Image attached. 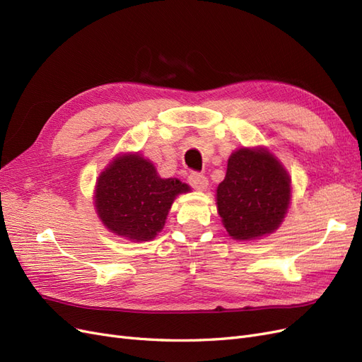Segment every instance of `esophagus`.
<instances>
[{
  "label": "esophagus",
  "mask_w": 362,
  "mask_h": 362,
  "mask_svg": "<svg viewBox=\"0 0 362 362\" xmlns=\"http://www.w3.org/2000/svg\"><path fill=\"white\" fill-rule=\"evenodd\" d=\"M189 182H190V185H192L193 189L201 190V192L208 187V180H206V177H205V175H202V173H198V172L190 173Z\"/></svg>",
  "instance_id": "esophagus-1"
}]
</instances>
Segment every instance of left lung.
<instances>
[{"label": "left lung", "mask_w": 362, "mask_h": 362, "mask_svg": "<svg viewBox=\"0 0 362 362\" xmlns=\"http://www.w3.org/2000/svg\"><path fill=\"white\" fill-rule=\"evenodd\" d=\"M216 196L228 234L245 242L279 228L290 205L291 180L266 148H240L229 157Z\"/></svg>", "instance_id": "1"}]
</instances>
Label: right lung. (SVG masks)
<instances>
[{
  "mask_svg": "<svg viewBox=\"0 0 362 362\" xmlns=\"http://www.w3.org/2000/svg\"><path fill=\"white\" fill-rule=\"evenodd\" d=\"M187 192L189 185L177 178H160L154 164L140 154H124L98 177L95 206L112 233L148 242L166 223L173 199Z\"/></svg>",
  "mask_w": 362,
  "mask_h": 362,
  "instance_id": "obj_1",
  "label": "right lung"
}]
</instances>
